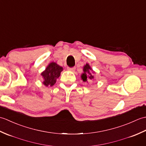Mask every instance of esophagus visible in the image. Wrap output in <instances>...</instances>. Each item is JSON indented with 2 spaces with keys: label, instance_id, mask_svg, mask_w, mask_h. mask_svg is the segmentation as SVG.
<instances>
[{
  "label": "esophagus",
  "instance_id": "34e87169",
  "mask_svg": "<svg viewBox=\"0 0 146 146\" xmlns=\"http://www.w3.org/2000/svg\"><path fill=\"white\" fill-rule=\"evenodd\" d=\"M76 68L75 67H73V68H68V70L70 71H74L75 70Z\"/></svg>",
  "mask_w": 146,
  "mask_h": 146
}]
</instances>
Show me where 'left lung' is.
I'll return each mask as SVG.
<instances>
[{
  "label": "left lung",
  "instance_id": "8db88e82",
  "mask_svg": "<svg viewBox=\"0 0 146 146\" xmlns=\"http://www.w3.org/2000/svg\"><path fill=\"white\" fill-rule=\"evenodd\" d=\"M83 73L81 75V79L84 82H87L94 79L95 71L93 70L88 63H86L83 67Z\"/></svg>",
  "mask_w": 146,
  "mask_h": 146
}]
</instances>
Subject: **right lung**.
Segmentation results:
<instances>
[{
    "mask_svg": "<svg viewBox=\"0 0 146 146\" xmlns=\"http://www.w3.org/2000/svg\"><path fill=\"white\" fill-rule=\"evenodd\" d=\"M63 70V67L55 62H51L41 73L43 79L42 84L46 86H53L56 82V80L60 77L61 72Z\"/></svg>",
    "mask_w": 146,
    "mask_h": 146,
    "instance_id": "obj_1",
    "label": "right lung"
}]
</instances>
